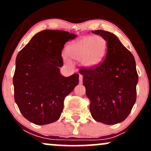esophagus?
I'll return each mask as SVG.
<instances>
[{"mask_svg":"<svg viewBox=\"0 0 151 151\" xmlns=\"http://www.w3.org/2000/svg\"><path fill=\"white\" fill-rule=\"evenodd\" d=\"M79 84H82V81H83V76L81 75V74H80V75H79Z\"/></svg>","mask_w":151,"mask_h":151,"instance_id":"34e87169","label":"esophagus"}]
</instances>
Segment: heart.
<instances>
[{"label":"heart","mask_w":151,"mask_h":151,"mask_svg":"<svg viewBox=\"0 0 151 151\" xmlns=\"http://www.w3.org/2000/svg\"><path fill=\"white\" fill-rule=\"evenodd\" d=\"M107 52V42L101 36H86L67 47V54L71 59L81 61L86 68H94L104 60ZM67 64L70 62L65 58Z\"/></svg>","instance_id":"obj_1"}]
</instances>
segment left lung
Segmentation results:
<instances>
[{
  "mask_svg": "<svg viewBox=\"0 0 151 151\" xmlns=\"http://www.w3.org/2000/svg\"><path fill=\"white\" fill-rule=\"evenodd\" d=\"M91 32L106 40V56L99 66L81 69L79 74L83 75L93 119L107 125L116 124L127 118L136 102V62L115 35L102 30Z\"/></svg>",
  "mask_w": 151,
  "mask_h": 151,
  "instance_id": "8db88e82",
  "label": "left lung"
}]
</instances>
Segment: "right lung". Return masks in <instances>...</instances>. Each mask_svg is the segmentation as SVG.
I'll return each mask as SVG.
<instances>
[{"label": "right lung", "mask_w": 151, "mask_h": 151, "mask_svg": "<svg viewBox=\"0 0 151 151\" xmlns=\"http://www.w3.org/2000/svg\"><path fill=\"white\" fill-rule=\"evenodd\" d=\"M75 34L63 30L38 32L19 52L13 76L14 98L24 117L37 125L60 119L64 99L79 83V74H60L62 50Z\"/></svg>", "instance_id": "1"}]
</instances>
